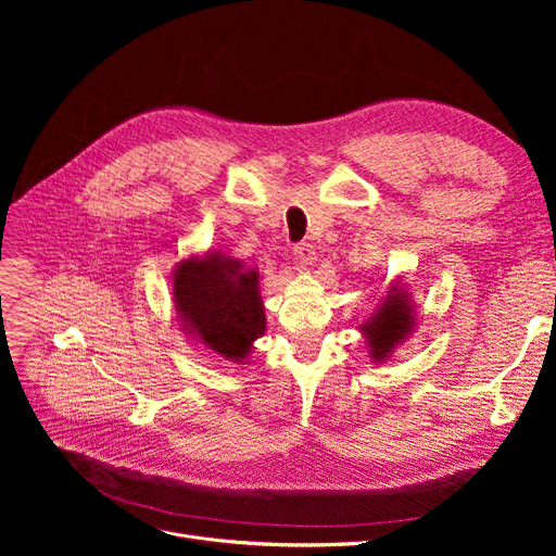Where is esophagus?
I'll use <instances>...</instances> for the list:
<instances>
[{
    "label": "esophagus",
    "instance_id": "1",
    "mask_svg": "<svg viewBox=\"0 0 556 556\" xmlns=\"http://www.w3.org/2000/svg\"><path fill=\"white\" fill-rule=\"evenodd\" d=\"M293 256L302 263V266H308V263H313V258H315V248H313V243H308V241L295 243Z\"/></svg>",
    "mask_w": 556,
    "mask_h": 556
}]
</instances>
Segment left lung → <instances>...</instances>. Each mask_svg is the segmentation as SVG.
<instances>
[{
    "label": "left lung",
    "mask_w": 556,
    "mask_h": 556,
    "mask_svg": "<svg viewBox=\"0 0 556 556\" xmlns=\"http://www.w3.org/2000/svg\"><path fill=\"white\" fill-rule=\"evenodd\" d=\"M413 323H415L413 306H407L399 293L390 295L388 302L381 306V311H378L371 317V323L365 327L367 342L371 346V356L376 361H383L390 354V349L396 342H401L407 331H410Z\"/></svg>",
    "instance_id": "left-lung-1"
}]
</instances>
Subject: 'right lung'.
I'll return each mask as SVG.
<instances>
[{"mask_svg": "<svg viewBox=\"0 0 556 556\" xmlns=\"http://www.w3.org/2000/svg\"><path fill=\"white\" fill-rule=\"evenodd\" d=\"M258 275L218 254L185 261L175 270L173 295L185 323L227 361L239 363L266 329Z\"/></svg>", "mask_w": 556, "mask_h": 556, "instance_id": "add662e5", "label": "right lung"}]
</instances>
